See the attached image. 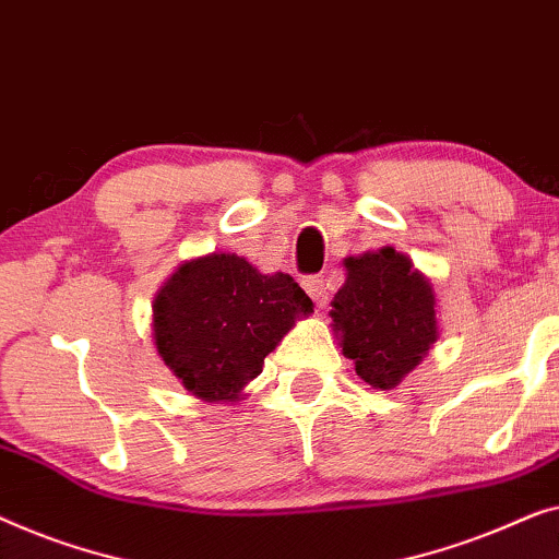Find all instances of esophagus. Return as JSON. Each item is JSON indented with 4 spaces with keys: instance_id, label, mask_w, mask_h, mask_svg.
Wrapping results in <instances>:
<instances>
[{
    "instance_id": "obj_1",
    "label": "esophagus",
    "mask_w": 559,
    "mask_h": 559,
    "mask_svg": "<svg viewBox=\"0 0 559 559\" xmlns=\"http://www.w3.org/2000/svg\"><path fill=\"white\" fill-rule=\"evenodd\" d=\"M301 283H304L306 294L313 298V304L324 306L329 301V286H326L324 276H306Z\"/></svg>"
}]
</instances>
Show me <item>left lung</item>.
Segmentation results:
<instances>
[{
    "label": "left lung",
    "mask_w": 559,
    "mask_h": 559,
    "mask_svg": "<svg viewBox=\"0 0 559 559\" xmlns=\"http://www.w3.org/2000/svg\"><path fill=\"white\" fill-rule=\"evenodd\" d=\"M344 265L347 283L332 301V326L361 380L390 390L436 342L433 288L395 248L347 258Z\"/></svg>",
    "instance_id": "1"
}]
</instances>
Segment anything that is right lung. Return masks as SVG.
I'll list each match as a JSON object with an SVG mask.
<instances>
[{"instance_id":"add662e5","label":"right lung","mask_w":559,"mask_h":559,"mask_svg":"<svg viewBox=\"0 0 559 559\" xmlns=\"http://www.w3.org/2000/svg\"><path fill=\"white\" fill-rule=\"evenodd\" d=\"M311 311L288 273L263 276L246 258L212 253L185 263L156 296V352L192 395L233 403L296 317Z\"/></svg>"}]
</instances>
